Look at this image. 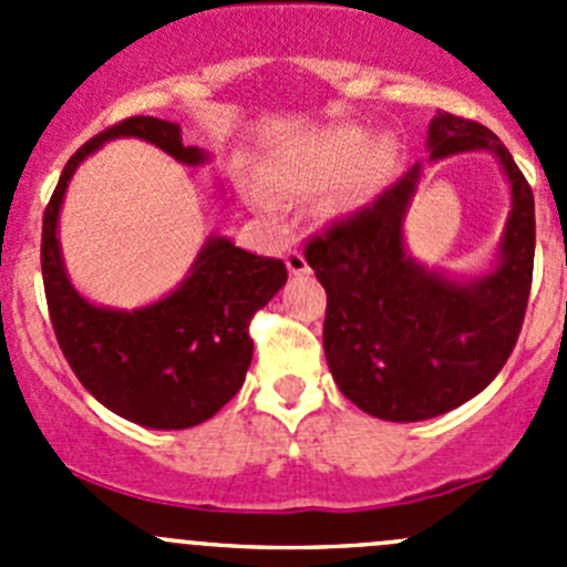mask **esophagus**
Instances as JSON below:
<instances>
[{
	"mask_svg": "<svg viewBox=\"0 0 567 567\" xmlns=\"http://www.w3.org/2000/svg\"><path fill=\"white\" fill-rule=\"evenodd\" d=\"M285 262H288V271L293 274V277H301V274L310 271V262H307L305 251H301V249H288V255H285Z\"/></svg>",
	"mask_w": 567,
	"mask_h": 567,
	"instance_id": "34e87169",
	"label": "esophagus"
}]
</instances>
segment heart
I'll use <instances>...</instances> for the list:
<instances>
[{
    "instance_id": "b5f03b06",
    "label": "heart",
    "mask_w": 567,
    "mask_h": 567,
    "mask_svg": "<svg viewBox=\"0 0 567 567\" xmlns=\"http://www.w3.org/2000/svg\"><path fill=\"white\" fill-rule=\"evenodd\" d=\"M394 167L392 142L379 140L368 147V134L362 128H334L318 134L316 140L279 153L268 167L271 186L282 194H307L329 186L348 168L340 186L331 192V214H351L373 199L386 183ZM262 210H274L277 203L268 194H255Z\"/></svg>"
}]
</instances>
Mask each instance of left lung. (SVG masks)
<instances>
[{
	"mask_svg": "<svg viewBox=\"0 0 567 567\" xmlns=\"http://www.w3.org/2000/svg\"><path fill=\"white\" fill-rule=\"evenodd\" d=\"M427 151L431 162L468 151L499 158L513 210L494 271L458 282L405 251L420 164L305 249L326 288L331 375L351 403L390 422L431 420L483 392L516 348L532 288L535 197L511 151L485 125L450 112L427 125Z\"/></svg>",
	"mask_w": 567,
	"mask_h": 567,
	"instance_id": "8db88e82",
	"label": "left lung"
}]
</instances>
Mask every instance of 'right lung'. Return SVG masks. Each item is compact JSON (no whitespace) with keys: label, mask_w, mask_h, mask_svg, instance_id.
Here are the masks:
<instances>
[{"label":"right lung","mask_w":567,"mask_h":567,"mask_svg":"<svg viewBox=\"0 0 567 567\" xmlns=\"http://www.w3.org/2000/svg\"><path fill=\"white\" fill-rule=\"evenodd\" d=\"M120 136L151 142L188 167L208 162L205 151L183 145L181 125L158 117H128L79 147L43 214L45 301L56 342L84 390L136 425L183 431L210 420L241 390L251 362L249 320L288 282V268L210 236L188 277L156 305L128 312L84 299L65 274L56 221L79 164Z\"/></svg>","instance_id":"obj_1"}]
</instances>
